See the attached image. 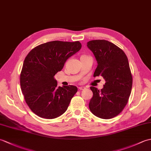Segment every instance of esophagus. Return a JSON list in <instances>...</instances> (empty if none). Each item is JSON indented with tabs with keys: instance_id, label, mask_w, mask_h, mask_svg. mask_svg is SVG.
I'll list each match as a JSON object with an SVG mask.
<instances>
[{
	"instance_id": "1",
	"label": "esophagus",
	"mask_w": 151,
	"mask_h": 151,
	"mask_svg": "<svg viewBox=\"0 0 151 151\" xmlns=\"http://www.w3.org/2000/svg\"><path fill=\"white\" fill-rule=\"evenodd\" d=\"M78 89H80V90H83V89H85L86 88L84 87V86H80Z\"/></svg>"
}]
</instances>
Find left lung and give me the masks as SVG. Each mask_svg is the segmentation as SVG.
I'll list each match as a JSON object with an SVG mask.
<instances>
[{"mask_svg":"<svg viewBox=\"0 0 151 151\" xmlns=\"http://www.w3.org/2000/svg\"><path fill=\"white\" fill-rule=\"evenodd\" d=\"M87 46L97 61L93 76H101L106 81L101 90L90 88L93 95L89 102V110L99 118H113L126 106L132 90V76L129 60L123 50L108 41H89Z\"/></svg>","mask_w":151,"mask_h":151,"instance_id":"obj_1","label":"left lung"}]
</instances>
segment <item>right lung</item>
Segmentation results:
<instances>
[{"mask_svg":"<svg viewBox=\"0 0 151 151\" xmlns=\"http://www.w3.org/2000/svg\"><path fill=\"white\" fill-rule=\"evenodd\" d=\"M81 47L79 41H53L40 45L27 54L20 74V85L25 102L35 114L52 119L67 110L78 89L70 85L58 86L54 75Z\"/></svg>","mask_w":151,"mask_h":151,"instance_id":"obj_1","label":"right lung"}]
</instances>
